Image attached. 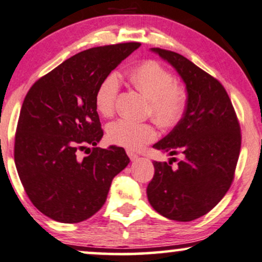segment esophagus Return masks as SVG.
<instances>
[{
    "instance_id": "1",
    "label": "esophagus",
    "mask_w": 262,
    "mask_h": 262,
    "mask_svg": "<svg viewBox=\"0 0 262 262\" xmlns=\"http://www.w3.org/2000/svg\"><path fill=\"white\" fill-rule=\"evenodd\" d=\"M127 155H128V157L130 158V161H137L138 160V157L139 156L135 154V152H133V151H127Z\"/></svg>"
}]
</instances>
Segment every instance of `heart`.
Listing matches in <instances>:
<instances>
[{
    "label": "heart",
    "mask_w": 262,
    "mask_h": 262,
    "mask_svg": "<svg viewBox=\"0 0 262 262\" xmlns=\"http://www.w3.org/2000/svg\"><path fill=\"white\" fill-rule=\"evenodd\" d=\"M132 85L150 100L147 114L163 129H171L180 123L186 112L188 94L186 88L175 82L173 74L155 60H146L128 74ZM120 92V81L110 74L101 81L95 92V107L104 117H111ZM157 138L151 123H138L129 120L112 122L107 127V139L112 144L128 150H140Z\"/></svg>",
    "instance_id": "heart-1"
}]
</instances>
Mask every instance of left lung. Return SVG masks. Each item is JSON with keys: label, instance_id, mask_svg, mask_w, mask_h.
<instances>
[{"label": "left lung", "instance_id": "obj_1", "mask_svg": "<svg viewBox=\"0 0 262 262\" xmlns=\"http://www.w3.org/2000/svg\"><path fill=\"white\" fill-rule=\"evenodd\" d=\"M177 69L186 84L188 104L183 120L155 148L179 156L154 161L147 185L152 208L175 221H192L213 209L231 187L239 157V122L226 89L181 54L152 48Z\"/></svg>", "mask_w": 262, "mask_h": 262}]
</instances>
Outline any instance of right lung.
<instances>
[{"instance_id": "1", "label": "right lung", "mask_w": 262, "mask_h": 262, "mask_svg": "<svg viewBox=\"0 0 262 262\" xmlns=\"http://www.w3.org/2000/svg\"><path fill=\"white\" fill-rule=\"evenodd\" d=\"M139 47L128 42L87 49L29 89L16 125L14 161L26 194L46 216L66 224L87 220L128 165L123 147H97L104 132L94 97L102 79ZM88 144L95 147L90 150ZM83 149L89 156L78 158Z\"/></svg>"}]
</instances>
